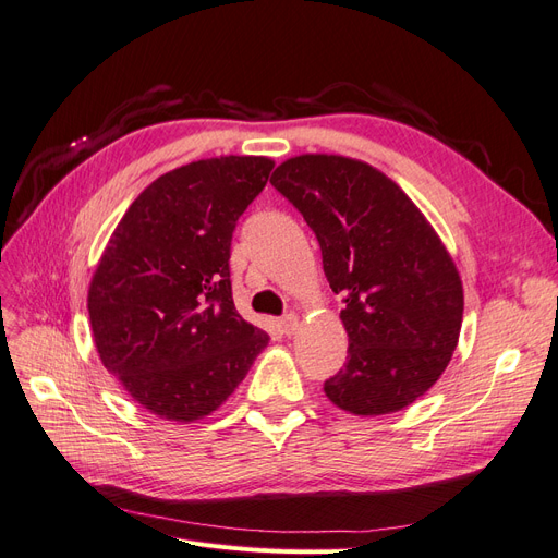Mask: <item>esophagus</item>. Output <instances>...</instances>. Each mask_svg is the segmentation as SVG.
I'll return each instance as SVG.
<instances>
[{"label":"esophagus","instance_id":"1","mask_svg":"<svg viewBox=\"0 0 558 558\" xmlns=\"http://www.w3.org/2000/svg\"><path fill=\"white\" fill-rule=\"evenodd\" d=\"M279 326H281V330H283L286 335H291V332L298 328V316H295V314H283V316L279 318Z\"/></svg>","mask_w":558,"mask_h":558}]
</instances>
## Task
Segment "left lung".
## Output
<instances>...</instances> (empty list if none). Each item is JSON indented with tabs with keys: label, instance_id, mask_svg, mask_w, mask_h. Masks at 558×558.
<instances>
[{
	"label": "left lung",
	"instance_id": "obj_1",
	"mask_svg": "<svg viewBox=\"0 0 558 558\" xmlns=\"http://www.w3.org/2000/svg\"><path fill=\"white\" fill-rule=\"evenodd\" d=\"M275 189L314 230L349 356L326 396L351 414L408 408L445 373L459 342L463 286L430 223L375 167L342 156L279 165Z\"/></svg>",
	"mask_w": 558,
	"mask_h": 558
}]
</instances>
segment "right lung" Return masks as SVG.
Masks as SVG:
<instances>
[{"mask_svg": "<svg viewBox=\"0 0 558 558\" xmlns=\"http://www.w3.org/2000/svg\"><path fill=\"white\" fill-rule=\"evenodd\" d=\"M275 162L226 156L156 179L113 230L88 291L109 375L167 421L214 412L269 337L234 310L230 246Z\"/></svg>", "mask_w": 558, "mask_h": 558, "instance_id": "right-lung-1", "label": "right lung"}]
</instances>
